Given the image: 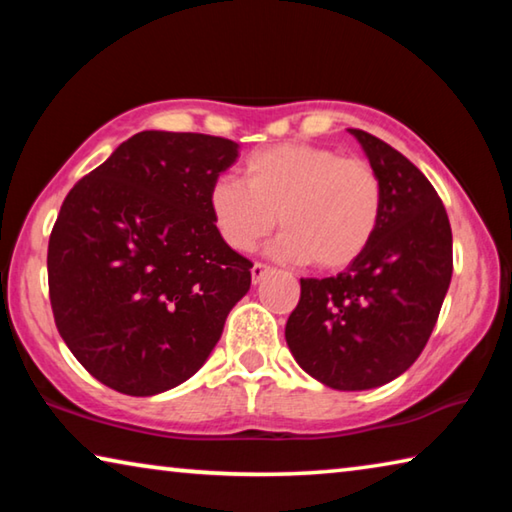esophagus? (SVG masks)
I'll use <instances>...</instances> for the list:
<instances>
[{"label":"esophagus","mask_w":512,"mask_h":512,"mask_svg":"<svg viewBox=\"0 0 512 512\" xmlns=\"http://www.w3.org/2000/svg\"><path fill=\"white\" fill-rule=\"evenodd\" d=\"M268 273H271V268L264 266V264H259V262H255L253 268H250V277H253V284L262 282L264 275H268Z\"/></svg>","instance_id":"1"}]
</instances>
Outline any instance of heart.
I'll return each instance as SVG.
<instances>
[{
    "label": "heart",
    "instance_id": "heart-1",
    "mask_svg": "<svg viewBox=\"0 0 512 512\" xmlns=\"http://www.w3.org/2000/svg\"><path fill=\"white\" fill-rule=\"evenodd\" d=\"M207 205L216 232L239 253L253 250L280 223L275 257L343 271L375 237L384 189L366 160L343 158L327 146L282 142L248 155L244 183L216 178Z\"/></svg>",
    "mask_w": 512,
    "mask_h": 512
}]
</instances>
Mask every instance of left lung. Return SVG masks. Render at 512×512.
I'll use <instances>...</instances> for the list:
<instances>
[{
    "mask_svg": "<svg viewBox=\"0 0 512 512\" xmlns=\"http://www.w3.org/2000/svg\"><path fill=\"white\" fill-rule=\"evenodd\" d=\"M348 131L384 189L379 228L343 273L300 280L284 336L298 366L320 384L368 391L409 370L427 345L452 282V228L411 160L375 135Z\"/></svg>",
    "mask_w": 512,
    "mask_h": 512,
    "instance_id": "8db88e82",
    "label": "left lung"
}]
</instances>
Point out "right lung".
<instances>
[{"instance_id":"obj_1","label":"right lung","mask_w":512,"mask_h":512,"mask_svg":"<svg viewBox=\"0 0 512 512\" xmlns=\"http://www.w3.org/2000/svg\"><path fill=\"white\" fill-rule=\"evenodd\" d=\"M239 144L142 131L67 194L49 239L54 320L101 384L149 397L183 384L250 289V259L216 232L207 189Z\"/></svg>"}]
</instances>
